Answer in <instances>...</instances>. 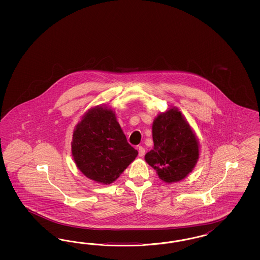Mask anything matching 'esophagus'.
Instances as JSON below:
<instances>
[{"label":"esophagus","mask_w":260,"mask_h":260,"mask_svg":"<svg viewBox=\"0 0 260 260\" xmlns=\"http://www.w3.org/2000/svg\"><path fill=\"white\" fill-rule=\"evenodd\" d=\"M137 150H138V152H139V156L142 157V156H144L145 155V149L141 147V146H139V147H137Z\"/></svg>","instance_id":"obj_1"}]
</instances>
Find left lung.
I'll list each match as a JSON object with an SVG mask.
<instances>
[{
    "label": "left lung",
    "instance_id": "8db88e82",
    "mask_svg": "<svg viewBox=\"0 0 260 260\" xmlns=\"http://www.w3.org/2000/svg\"><path fill=\"white\" fill-rule=\"evenodd\" d=\"M153 150L145 155L161 180L166 183L184 179L199 158L197 137L176 108L160 113L152 124Z\"/></svg>",
    "mask_w": 260,
    "mask_h": 260
}]
</instances>
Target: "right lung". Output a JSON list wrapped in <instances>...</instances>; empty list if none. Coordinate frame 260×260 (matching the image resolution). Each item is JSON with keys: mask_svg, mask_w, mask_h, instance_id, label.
Returning <instances> with one entry per match:
<instances>
[{"mask_svg": "<svg viewBox=\"0 0 260 260\" xmlns=\"http://www.w3.org/2000/svg\"><path fill=\"white\" fill-rule=\"evenodd\" d=\"M72 156L87 178L110 184L138 154L126 141L114 111L96 107L77 124L71 142Z\"/></svg>", "mask_w": 260, "mask_h": 260, "instance_id": "obj_1", "label": "right lung"}]
</instances>
